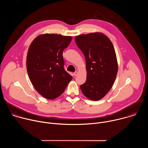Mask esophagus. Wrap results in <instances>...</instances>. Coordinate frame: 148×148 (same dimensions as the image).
I'll return each instance as SVG.
<instances>
[{
	"instance_id": "1",
	"label": "esophagus",
	"mask_w": 148,
	"mask_h": 148,
	"mask_svg": "<svg viewBox=\"0 0 148 148\" xmlns=\"http://www.w3.org/2000/svg\"><path fill=\"white\" fill-rule=\"evenodd\" d=\"M78 71H75L73 74H74V76H77V75H78Z\"/></svg>"
}]
</instances>
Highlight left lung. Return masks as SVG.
Here are the masks:
<instances>
[{"mask_svg":"<svg viewBox=\"0 0 148 148\" xmlns=\"http://www.w3.org/2000/svg\"><path fill=\"white\" fill-rule=\"evenodd\" d=\"M75 41L86 61L87 80L80 88L88 99L99 100L111 90L116 77L114 46L107 36L98 32L77 36Z\"/></svg>","mask_w":148,"mask_h":148,"instance_id":"1","label":"left lung"}]
</instances>
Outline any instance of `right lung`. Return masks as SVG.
<instances>
[{
  "mask_svg": "<svg viewBox=\"0 0 148 148\" xmlns=\"http://www.w3.org/2000/svg\"><path fill=\"white\" fill-rule=\"evenodd\" d=\"M71 40V36L44 34L29 46L26 60L29 78L36 90L47 99L61 95L73 78L64 70L62 56Z\"/></svg>",
  "mask_w": 148,
  "mask_h": 148,
  "instance_id": "right-lung-1",
  "label": "right lung"
}]
</instances>
